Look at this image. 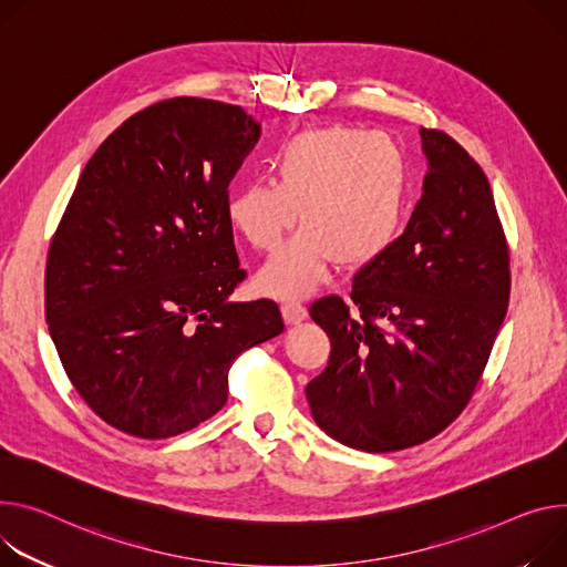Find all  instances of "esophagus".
<instances>
[{"mask_svg":"<svg viewBox=\"0 0 567 567\" xmlns=\"http://www.w3.org/2000/svg\"><path fill=\"white\" fill-rule=\"evenodd\" d=\"M282 319L287 326H298L307 319V310L300 302H285L282 305Z\"/></svg>","mask_w":567,"mask_h":567,"instance_id":"1","label":"esophagus"}]
</instances>
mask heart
I'll use <instances>...</instances> for the list:
<instances>
[{
  "label": "heart",
  "mask_w": 567,
  "mask_h": 567,
  "mask_svg": "<svg viewBox=\"0 0 567 567\" xmlns=\"http://www.w3.org/2000/svg\"><path fill=\"white\" fill-rule=\"evenodd\" d=\"M274 183H248L226 196V219L255 250H274L257 274L278 298L310 293L330 265L367 269L393 246L409 200V161L400 142L343 124L289 137L271 161Z\"/></svg>",
  "instance_id": "heart-1"
}]
</instances>
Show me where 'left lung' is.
<instances>
[{"instance_id":"1","label":"left lung","mask_w":567,"mask_h":567,"mask_svg":"<svg viewBox=\"0 0 567 567\" xmlns=\"http://www.w3.org/2000/svg\"><path fill=\"white\" fill-rule=\"evenodd\" d=\"M421 137L430 169L404 233L354 274L348 302L310 307L332 350L307 402L328 436L364 452L425 443L461 414L508 307V248L486 174L447 133Z\"/></svg>"}]
</instances>
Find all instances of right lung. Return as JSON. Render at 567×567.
<instances>
[{
    "instance_id": "add662e5",
    "label": "right lung",
    "mask_w": 567,
    "mask_h": 567,
    "mask_svg": "<svg viewBox=\"0 0 567 567\" xmlns=\"http://www.w3.org/2000/svg\"><path fill=\"white\" fill-rule=\"evenodd\" d=\"M260 124L213 99L158 101L106 137L51 239L44 317L94 414L169 439L228 400L235 357L285 330L278 305L233 302L246 278L228 185Z\"/></svg>"
}]
</instances>
